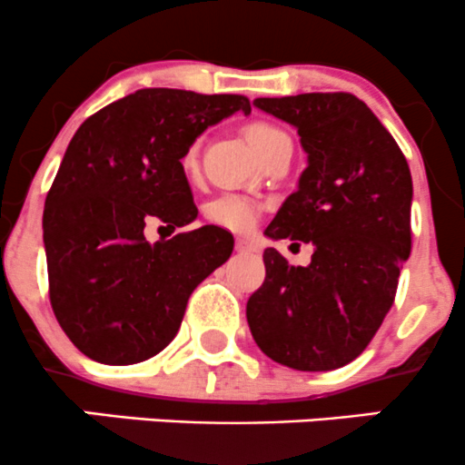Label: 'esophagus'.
<instances>
[{
    "mask_svg": "<svg viewBox=\"0 0 465 465\" xmlns=\"http://www.w3.org/2000/svg\"><path fill=\"white\" fill-rule=\"evenodd\" d=\"M258 245L253 241H249V238H236V252L241 253H252L256 252Z\"/></svg>",
    "mask_w": 465,
    "mask_h": 465,
    "instance_id": "1",
    "label": "esophagus"
}]
</instances>
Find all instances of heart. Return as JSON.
<instances>
[{
  "instance_id": "obj_1",
  "label": "heart",
  "mask_w": 465,
  "mask_h": 465,
  "mask_svg": "<svg viewBox=\"0 0 465 465\" xmlns=\"http://www.w3.org/2000/svg\"><path fill=\"white\" fill-rule=\"evenodd\" d=\"M245 135L261 158H265L273 146L287 138L285 131L270 124V122H252V124H247ZM195 164H198V143L189 146L183 155L184 171H193ZM258 213H261V207L252 198L238 193H223L207 204L209 223L218 224L223 229H232V232L252 229L256 224Z\"/></svg>"
}]
</instances>
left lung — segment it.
Returning <instances> with one entry per match:
<instances>
[{"label": "left lung", "mask_w": 465, "mask_h": 465, "mask_svg": "<svg viewBox=\"0 0 465 465\" xmlns=\"http://www.w3.org/2000/svg\"><path fill=\"white\" fill-rule=\"evenodd\" d=\"M253 104L296 126L307 153L298 189L265 236L312 242L314 253L310 265L294 267L265 249V282L247 301L249 330L287 368H343L383 322L410 256L408 160L351 93L258 97Z\"/></svg>", "instance_id": "obj_1"}]
</instances>
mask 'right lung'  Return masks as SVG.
<instances>
[{
    "instance_id": "1",
    "label": "right lung",
    "mask_w": 465,
    "mask_h": 465,
    "mask_svg": "<svg viewBox=\"0 0 465 465\" xmlns=\"http://www.w3.org/2000/svg\"><path fill=\"white\" fill-rule=\"evenodd\" d=\"M245 95L140 89L84 120L44 204L48 296L82 354L131 365L178 334L192 292L233 249L216 224L151 245L144 227L193 223L198 209L183 155Z\"/></svg>"
}]
</instances>
